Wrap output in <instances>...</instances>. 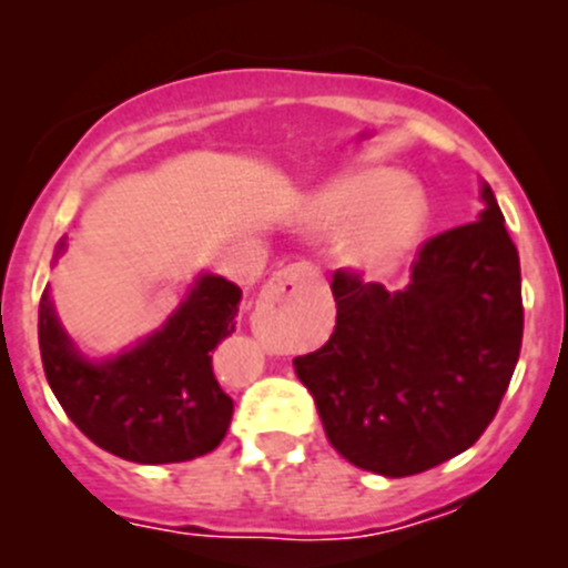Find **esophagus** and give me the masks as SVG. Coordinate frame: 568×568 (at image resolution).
I'll list each match as a JSON object with an SVG mask.
<instances>
[{
  "label": "esophagus",
  "mask_w": 568,
  "mask_h": 568,
  "mask_svg": "<svg viewBox=\"0 0 568 568\" xmlns=\"http://www.w3.org/2000/svg\"><path fill=\"white\" fill-rule=\"evenodd\" d=\"M307 275H310L307 264H290V267L278 270V273L264 284L258 301H255V313H253V324L261 335H267L270 324H273L278 310L295 304V298H298Z\"/></svg>",
  "instance_id": "34e87169"
}]
</instances>
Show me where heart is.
I'll return each mask as SVG.
<instances>
[{"instance_id": "1", "label": "heart", "mask_w": 568, "mask_h": 568, "mask_svg": "<svg viewBox=\"0 0 568 568\" xmlns=\"http://www.w3.org/2000/svg\"><path fill=\"white\" fill-rule=\"evenodd\" d=\"M307 230L344 235V261L366 275H389L413 253L426 227V202L393 168L341 175L310 204Z\"/></svg>"}]
</instances>
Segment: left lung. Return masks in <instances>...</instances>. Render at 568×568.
Segmentation results:
<instances>
[{"label": "left lung", "mask_w": 568, "mask_h": 568, "mask_svg": "<svg viewBox=\"0 0 568 568\" xmlns=\"http://www.w3.org/2000/svg\"><path fill=\"white\" fill-rule=\"evenodd\" d=\"M478 222L420 247L398 293L333 275L335 329L293 361L329 444L406 478L469 449L498 413L524 338L520 258L484 182Z\"/></svg>", "instance_id": "left-lung-1"}]
</instances>
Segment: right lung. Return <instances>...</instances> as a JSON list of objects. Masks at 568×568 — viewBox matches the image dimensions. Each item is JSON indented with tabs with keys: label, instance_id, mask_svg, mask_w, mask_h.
<instances>
[{
	"label": "right lung",
	"instance_id": "right-lung-1",
	"mask_svg": "<svg viewBox=\"0 0 568 568\" xmlns=\"http://www.w3.org/2000/svg\"><path fill=\"white\" fill-rule=\"evenodd\" d=\"M64 239L57 255L64 253ZM241 290L202 273L162 327L130 349L93 361L64 333L50 293L39 301V349L68 418L104 453L133 464H179L213 453L233 398L213 375V349L235 333Z\"/></svg>",
	"mask_w": 568,
	"mask_h": 568
}]
</instances>
